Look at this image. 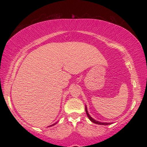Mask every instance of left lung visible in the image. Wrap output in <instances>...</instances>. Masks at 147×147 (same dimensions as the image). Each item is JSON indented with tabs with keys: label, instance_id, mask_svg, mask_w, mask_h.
I'll use <instances>...</instances> for the list:
<instances>
[{
	"label": "left lung",
	"instance_id": "1",
	"mask_svg": "<svg viewBox=\"0 0 147 147\" xmlns=\"http://www.w3.org/2000/svg\"><path fill=\"white\" fill-rule=\"evenodd\" d=\"M86 113L87 116H88V117L89 119H90V120L92 121V122H93V123H95V124H102V125H108V124H110V123H102V122H97V121L95 120V119H92V118L90 116V115L88 114V111H87L86 108Z\"/></svg>",
	"mask_w": 147,
	"mask_h": 147
}]
</instances>
